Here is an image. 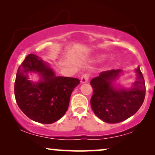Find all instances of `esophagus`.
<instances>
[{
  "label": "esophagus",
  "instance_id": "1",
  "mask_svg": "<svg viewBox=\"0 0 155 155\" xmlns=\"http://www.w3.org/2000/svg\"><path fill=\"white\" fill-rule=\"evenodd\" d=\"M89 79V76L88 74H82L81 77V82L82 84L87 83L88 81V80Z\"/></svg>",
  "mask_w": 155,
  "mask_h": 155
}]
</instances>
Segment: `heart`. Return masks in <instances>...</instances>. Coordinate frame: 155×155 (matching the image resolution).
Returning a JSON list of instances; mask_svg holds the SVG:
<instances>
[{"label": "heart", "instance_id": "1", "mask_svg": "<svg viewBox=\"0 0 155 155\" xmlns=\"http://www.w3.org/2000/svg\"><path fill=\"white\" fill-rule=\"evenodd\" d=\"M103 57H104V56H102V58H103Z\"/></svg>", "mask_w": 155, "mask_h": 155}]
</instances>
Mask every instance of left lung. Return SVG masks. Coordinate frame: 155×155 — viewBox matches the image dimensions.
<instances>
[{
	"mask_svg": "<svg viewBox=\"0 0 155 155\" xmlns=\"http://www.w3.org/2000/svg\"><path fill=\"white\" fill-rule=\"evenodd\" d=\"M137 80L130 89L114 87L121 69L102 71L91 80L93 95L91 107L97 116L104 122L119 123L132 117L139 110L145 97V83L140 68L136 69Z\"/></svg>",
	"mask_w": 155,
	"mask_h": 155,
	"instance_id": "1",
	"label": "left lung"
}]
</instances>
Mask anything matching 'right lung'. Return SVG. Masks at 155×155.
<instances>
[{
	"mask_svg": "<svg viewBox=\"0 0 155 155\" xmlns=\"http://www.w3.org/2000/svg\"><path fill=\"white\" fill-rule=\"evenodd\" d=\"M34 72L41 80L34 83L28 79ZM80 83L76 78L55 75L54 71L38 56L28 54L18 69L14 93L19 108L36 122L51 124L67 111L71 93Z\"/></svg>",
	"mask_w": 155,
	"mask_h": 155,
	"instance_id": "add662e5",
	"label": "right lung"
}]
</instances>
